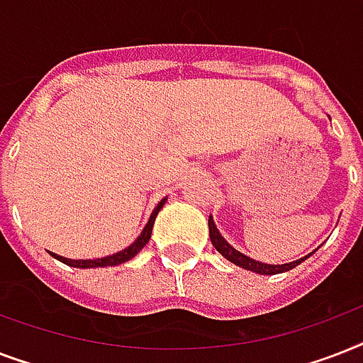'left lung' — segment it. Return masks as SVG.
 Returning <instances> with one entry per match:
<instances>
[{
  "instance_id": "left-lung-1",
  "label": "left lung",
  "mask_w": 363,
  "mask_h": 363,
  "mask_svg": "<svg viewBox=\"0 0 363 363\" xmlns=\"http://www.w3.org/2000/svg\"><path fill=\"white\" fill-rule=\"evenodd\" d=\"M209 238H211V242H213V247H215L216 250H218V252H220L222 256L228 259V262H232V264L239 265V267H242V269H248V271H252V273H258V275H277V273L290 271V269H294L296 265L301 264L303 259H307L309 256H313V252H316V250H313V252L307 254V256H303V258L294 259V262H290V264H282V265L264 264V262H258V259L250 258V256H247V254L239 252L238 248H233L232 245L226 241V239L222 238V233L218 232V228H216L215 220H213V215L209 216Z\"/></svg>"
}]
</instances>
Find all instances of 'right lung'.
Returning <instances> with one entry per match:
<instances>
[{"label":"right lung","mask_w":363,"mask_h":363,"mask_svg":"<svg viewBox=\"0 0 363 363\" xmlns=\"http://www.w3.org/2000/svg\"><path fill=\"white\" fill-rule=\"evenodd\" d=\"M165 201H167V196H165V198L162 199V201H160L156 207H154L152 215H150V218H148L147 226L143 228V232L139 233V238L131 242L130 247H125L124 250H121V252L109 254V256H104V258H94V259H71V258H64V256H58V254H54V252H50V254H52L56 259H60L62 264L69 265V267H79V269H94V267H113V265L125 264L128 259H131L133 256H137V254H139V250H141V248L148 242V239H150V235H152L154 220H156V216H158L160 209H162V207L165 205Z\"/></svg>","instance_id":"obj_1"}]
</instances>
